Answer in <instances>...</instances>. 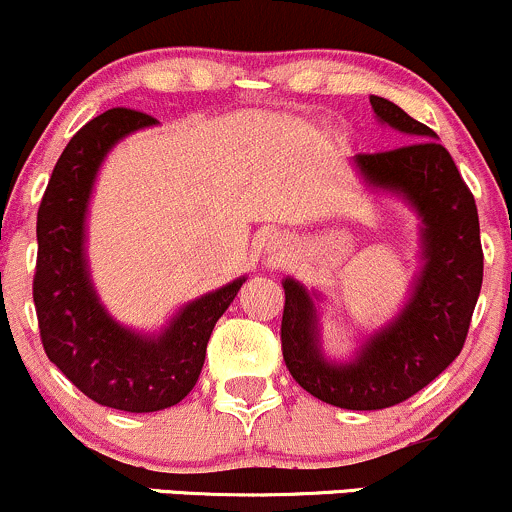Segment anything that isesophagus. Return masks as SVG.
I'll return each mask as SVG.
<instances>
[{
    "label": "esophagus",
    "instance_id": "esophagus-1",
    "mask_svg": "<svg viewBox=\"0 0 512 512\" xmlns=\"http://www.w3.org/2000/svg\"><path fill=\"white\" fill-rule=\"evenodd\" d=\"M270 247H272L270 252H274L272 257H277L279 262H282V257H287V255H284V252H287V242H284V240H274Z\"/></svg>",
    "mask_w": 512,
    "mask_h": 512
}]
</instances>
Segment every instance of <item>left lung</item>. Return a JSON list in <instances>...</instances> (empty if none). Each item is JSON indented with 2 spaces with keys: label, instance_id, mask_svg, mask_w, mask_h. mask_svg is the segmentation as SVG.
I'll return each instance as SVG.
<instances>
[{
  "label": "left lung",
  "instance_id": "obj_1",
  "mask_svg": "<svg viewBox=\"0 0 512 512\" xmlns=\"http://www.w3.org/2000/svg\"><path fill=\"white\" fill-rule=\"evenodd\" d=\"M383 125L410 142L390 152L355 154L365 184L405 198L422 218L424 267L405 309L375 331L348 363L326 360L314 299L284 279L282 355L297 383L343 410H385L427 387L461 353L483 282L476 201L437 134L395 102L370 95Z\"/></svg>",
  "mask_w": 512,
  "mask_h": 512
}]
</instances>
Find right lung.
Wrapping results in <instances>:
<instances>
[{"label": "right lung", "instance_id": "right-lung-1", "mask_svg": "<svg viewBox=\"0 0 512 512\" xmlns=\"http://www.w3.org/2000/svg\"><path fill=\"white\" fill-rule=\"evenodd\" d=\"M152 115L112 107L80 127L53 166L36 218L34 304L48 360L98 405L159 412L181 402L201 375L215 321L245 277L188 301L157 336L117 324L100 304L85 260V215L107 152Z\"/></svg>", "mask_w": 512, "mask_h": 512}]
</instances>
